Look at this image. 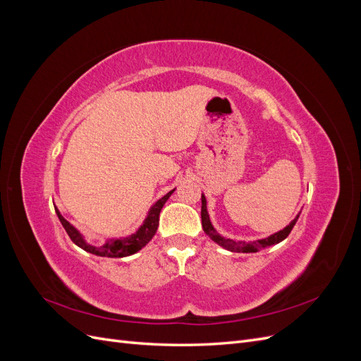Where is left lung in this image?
<instances>
[{
	"label": "left lung",
	"mask_w": 361,
	"mask_h": 361,
	"mask_svg": "<svg viewBox=\"0 0 361 361\" xmlns=\"http://www.w3.org/2000/svg\"><path fill=\"white\" fill-rule=\"evenodd\" d=\"M300 214L293 218V220L289 223V226H286L283 231L271 235L265 239H259V241H253V243H244V241H233V239H228V238H224L221 236L220 233H218L211 220H209V214H207V209H206V197L202 194V226H203V231L204 233L209 236L214 243H216L218 245H221L223 248L228 250V251H236V253H256V251L262 250V248H267L269 245H274V244H279L281 243L283 239H286L288 235L290 233V231L293 228L295 223H297Z\"/></svg>",
	"instance_id": "left-lung-1"
}]
</instances>
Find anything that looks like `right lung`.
I'll list each match as a JSON object with an SVG mask.
<instances>
[{
  "label": "right lung",
  "mask_w": 361,
  "mask_h": 361,
  "mask_svg": "<svg viewBox=\"0 0 361 361\" xmlns=\"http://www.w3.org/2000/svg\"><path fill=\"white\" fill-rule=\"evenodd\" d=\"M174 190L169 191L164 197H161L154 206L150 207V211L146 216V220L143 221V224L140 226L138 231L133 235H129L126 238H117V239H110V241H106L104 245H92L89 244L84 239V236L76 231V228L64 218L60 211L57 209L56 206V212H57V216L60 223L63 224L64 231L68 232L69 238L72 239V243L78 245L80 248L89 251V253L92 255H96V256H102V257H126V256H130L137 253V251H140L141 248H143L152 238H154V235L157 233L158 231V226H159V212L162 209V206L166 204V202L169 200L170 195L173 194Z\"/></svg>",
  "instance_id": "right-lung-1"
}]
</instances>
